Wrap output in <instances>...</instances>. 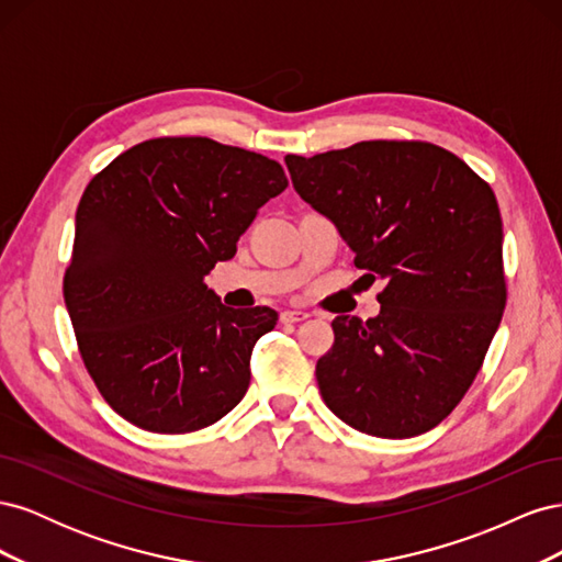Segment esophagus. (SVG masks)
Instances as JSON below:
<instances>
[{"label":"esophagus","mask_w":562,"mask_h":562,"mask_svg":"<svg viewBox=\"0 0 562 562\" xmlns=\"http://www.w3.org/2000/svg\"><path fill=\"white\" fill-rule=\"evenodd\" d=\"M310 316H312L310 312H302V310H283L281 312L283 323H300V321H307Z\"/></svg>","instance_id":"obj_1"}]
</instances>
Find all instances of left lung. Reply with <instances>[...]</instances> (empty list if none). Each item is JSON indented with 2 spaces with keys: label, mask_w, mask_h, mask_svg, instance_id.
<instances>
[{
  "label": "left lung",
  "mask_w": 562,
  "mask_h": 562,
  "mask_svg": "<svg viewBox=\"0 0 562 562\" xmlns=\"http://www.w3.org/2000/svg\"><path fill=\"white\" fill-rule=\"evenodd\" d=\"M285 166L353 265L386 281L375 318L333 321L335 342L316 363L323 401L378 438L434 429L479 375L504 314L495 192L452 151L422 140L288 155Z\"/></svg>",
  "instance_id": "left-lung-1"
}]
</instances>
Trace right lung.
I'll return each mask as SVG.
<instances>
[{"label": "right lung", "mask_w": 562, "mask_h": 562, "mask_svg": "<svg viewBox=\"0 0 562 562\" xmlns=\"http://www.w3.org/2000/svg\"><path fill=\"white\" fill-rule=\"evenodd\" d=\"M285 187L279 161L194 135L135 145L83 190L63 295L83 366L126 422L190 434L246 396L279 314L225 307L203 277Z\"/></svg>", "instance_id": "1"}]
</instances>
